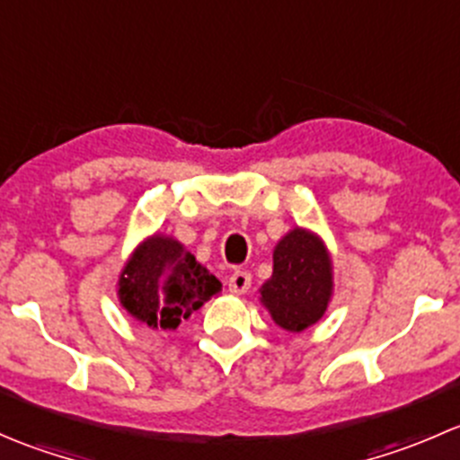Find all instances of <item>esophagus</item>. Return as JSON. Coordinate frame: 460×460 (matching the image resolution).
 <instances>
[{"label":"esophagus","instance_id":"obj_1","mask_svg":"<svg viewBox=\"0 0 460 460\" xmlns=\"http://www.w3.org/2000/svg\"><path fill=\"white\" fill-rule=\"evenodd\" d=\"M249 287H252V273H249V271H240V269H235V271L229 276V291H231V294L240 296V294H244Z\"/></svg>","mask_w":460,"mask_h":460}]
</instances>
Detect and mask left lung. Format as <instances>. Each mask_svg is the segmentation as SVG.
Listing matches in <instances>:
<instances>
[{"mask_svg": "<svg viewBox=\"0 0 460 460\" xmlns=\"http://www.w3.org/2000/svg\"><path fill=\"white\" fill-rule=\"evenodd\" d=\"M260 294L287 332H303L323 318L332 298V264L316 235L294 229L278 243L273 276Z\"/></svg>", "mask_w": 460, "mask_h": 460, "instance_id": "left-lung-1", "label": "left lung"}]
</instances>
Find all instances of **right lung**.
I'll list each match as a JSON object with an SVG mask.
<instances>
[{
	"label": "right lung",
	"mask_w": 460,
	"mask_h": 460,
	"mask_svg": "<svg viewBox=\"0 0 460 460\" xmlns=\"http://www.w3.org/2000/svg\"><path fill=\"white\" fill-rule=\"evenodd\" d=\"M220 291L222 282L191 252L160 235L137 249L119 278V300L127 312L153 329H175Z\"/></svg>",
	"instance_id": "obj_1"
}]
</instances>
